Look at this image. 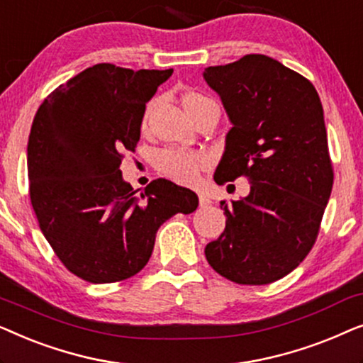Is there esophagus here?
Segmentation results:
<instances>
[{"label": "esophagus", "instance_id": "esophagus-1", "mask_svg": "<svg viewBox=\"0 0 363 363\" xmlns=\"http://www.w3.org/2000/svg\"><path fill=\"white\" fill-rule=\"evenodd\" d=\"M198 198H200V205L201 206H208V205H210V198H208L206 195H205V193H198Z\"/></svg>", "mask_w": 363, "mask_h": 363}]
</instances>
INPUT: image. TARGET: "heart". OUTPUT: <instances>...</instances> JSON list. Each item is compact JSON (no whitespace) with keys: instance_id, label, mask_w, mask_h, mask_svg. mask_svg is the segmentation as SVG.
Returning a JSON list of instances; mask_svg holds the SVG:
<instances>
[{"instance_id":"heart-1","label":"heart","mask_w":363,"mask_h":363,"mask_svg":"<svg viewBox=\"0 0 363 363\" xmlns=\"http://www.w3.org/2000/svg\"><path fill=\"white\" fill-rule=\"evenodd\" d=\"M205 99L200 94H186L183 97V107L190 118L195 116L198 107L205 104ZM210 165V158L203 152L182 150V148H167L157 153L155 167L157 170L172 180L180 183H193L198 178V173Z\"/></svg>"}]
</instances>
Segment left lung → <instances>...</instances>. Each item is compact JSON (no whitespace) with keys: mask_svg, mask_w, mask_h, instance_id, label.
<instances>
[{"mask_svg":"<svg viewBox=\"0 0 363 363\" xmlns=\"http://www.w3.org/2000/svg\"><path fill=\"white\" fill-rule=\"evenodd\" d=\"M231 122L215 182L250 178V195L221 201L225 231L205 256L238 284H269L314 246L334 172L319 94L301 74L262 54L206 67Z\"/></svg>","mask_w":363,"mask_h":363,"instance_id":"8db88e82","label":"left lung"}]
</instances>
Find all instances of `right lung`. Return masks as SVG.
Masks as SVG:
<instances>
[{"label": "right lung", "instance_id": "right-lung-1", "mask_svg": "<svg viewBox=\"0 0 363 363\" xmlns=\"http://www.w3.org/2000/svg\"><path fill=\"white\" fill-rule=\"evenodd\" d=\"M172 74L96 64L49 94L33 121L28 178L39 228L62 264L92 284L137 274L158 228L198 206L195 191L165 178L135 195L121 172L145 104Z\"/></svg>", "mask_w": 363, "mask_h": 363}]
</instances>
